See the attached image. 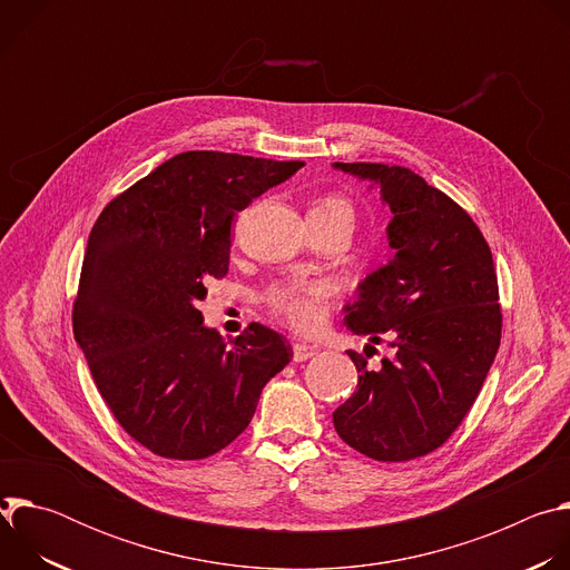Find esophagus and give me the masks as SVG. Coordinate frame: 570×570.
<instances>
[{"label":"esophagus","instance_id":"34e87169","mask_svg":"<svg viewBox=\"0 0 570 570\" xmlns=\"http://www.w3.org/2000/svg\"><path fill=\"white\" fill-rule=\"evenodd\" d=\"M317 354V347L313 345H306V343H293V361L295 363H302V361H308Z\"/></svg>","mask_w":570,"mask_h":570}]
</instances>
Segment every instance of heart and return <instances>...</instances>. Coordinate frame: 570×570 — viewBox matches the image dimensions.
I'll return each instance as SVG.
<instances>
[{
  "mask_svg": "<svg viewBox=\"0 0 570 570\" xmlns=\"http://www.w3.org/2000/svg\"><path fill=\"white\" fill-rule=\"evenodd\" d=\"M317 207L352 216V207L343 198H327ZM330 295L332 291L324 282H297V284L275 286L266 295V304L284 324H288L293 332L311 334L322 327L324 315H327Z\"/></svg>",
  "mask_w": 570,
  "mask_h": 570,
  "instance_id": "obj_1",
  "label": "heart"
}]
</instances>
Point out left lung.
<instances>
[{
    "instance_id": "1",
    "label": "left lung",
    "mask_w": 570,
    "mask_h": 570,
    "mask_svg": "<svg viewBox=\"0 0 570 570\" xmlns=\"http://www.w3.org/2000/svg\"><path fill=\"white\" fill-rule=\"evenodd\" d=\"M334 169L379 187L394 250L345 306L350 332L372 343L385 334L394 356L370 370L350 352L358 385L334 426L372 460L422 458L460 426L497 358L503 315L492 250L471 216L415 171L374 161Z\"/></svg>"
}]
</instances>
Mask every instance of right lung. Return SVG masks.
Masks as SVG:
<instances>
[{
  "mask_svg": "<svg viewBox=\"0 0 570 570\" xmlns=\"http://www.w3.org/2000/svg\"><path fill=\"white\" fill-rule=\"evenodd\" d=\"M304 161L187 150L97 218L73 302V338L124 431L161 458L203 460L248 429L264 385L293 358L253 322L225 343L205 327V284L229 268V227Z\"/></svg>",
  "mask_w": 570,
  "mask_h": 570,
  "instance_id": "right-lung-1",
  "label": "right lung"
}]
</instances>
